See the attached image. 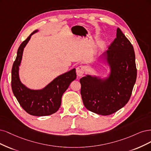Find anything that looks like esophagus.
Instances as JSON below:
<instances>
[{
  "label": "esophagus",
  "mask_w": 151,
  "mask_h": 151,
  "mask_svg": "<svg viewBox=\"0 0 151 151\" xmlns=\"http://www.w3.org/2000/svg\"><path fill=\"white\" fill-rule=\"evenodd\" d=\"M86 70V66H79L78 67H77L76 68V74L78 76H81L83 75L84 73Z\"/></svg>",
  "instance_id": "obj_1"
}]
</instances>
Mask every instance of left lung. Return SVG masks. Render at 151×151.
<instances>
[{
	"label": "left lung",
	"instance_id": "left-lung-1",
	"mask_svg": "<svg viewBox=\"0 0 151 151\" xmlns=\"http://www.w3.org/2000/svg\"><path fill=\"white\" fill-rule=\"evenodd\" d=\"M101 58L110 67L109 76L104 79L90 75L81 78L80 93L88 110L109 115L127 104L137 78L133 46L119 28L116 37Z\"/></svg>",
	"mask_w": 151,
	"mask_h": 151
}]
</instances>
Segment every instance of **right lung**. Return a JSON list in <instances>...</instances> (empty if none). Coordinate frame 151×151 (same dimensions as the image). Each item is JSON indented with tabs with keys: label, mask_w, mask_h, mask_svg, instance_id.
Listing matches in <instances>:
<instances>
[{
	"label": "right lung",
	"mask_w": 151,
	"mask_h": 151,
	"mask_svg": "<svg viewBox=\"0 0 151 151\" xmlns=\"http://www.w3.org/2000/svg\"><path fill=\"white\" fill-rule=\"evenodd\" d=\"M37 32H32L19 47L16 60L13 63L11 75V86L13 93L22 108L34 116H46L54 114L60 109L63 94L76 78V70H73L58 76L42 90H34L24 85L19 76L24 48L31 36Z\"/></svg>",
	"instance_id": "1"
}]
</instances>
